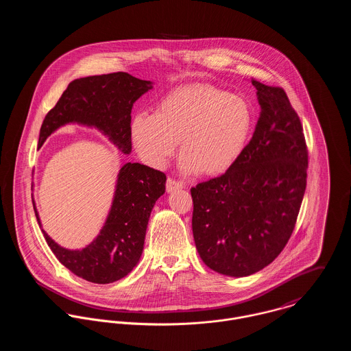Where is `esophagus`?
I'll return each instance as SVG.
<instances>
[{
    "label": "esophagus",
    "mask_w": 351,
    "mask_h": 351,
    "mask_svg": "<svg viewBox=\"0 0 351 351\" xmlns=\"http://www.w3.org/2000/svg\"><path fill=\"white\" fill-rule=\"evenodd\" d=\"M184 188V184L182 182H178V181H176V180H173V178H167V181H166V191L170 193V192H174V191H177V189H182Z\"/></svg>",
    "instance_id": "esophagus-1"
}]
</instances>
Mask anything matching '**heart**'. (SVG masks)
I'll use <instances>...</instances> for the list:
<instances>
[{
    "mask_svg": "<svg viewBox=\"0 0 351 351\" xmlns=\"http://www.w3.org/2000/svg\"><path fill=\"white\" fill-rule=\"evenodd\" d=\"M251 110L239 96L209 84H192L166 93L154 114L134 116L132 139L139 154L160 167L180 141L181 167L213 177L239 159L250 135Z\"/></svg>",
    "mask_w": 351,
    "mask_h": 351,
    "instance_id": "b5f03b06",
    "label": "heart"
}]
</instances>
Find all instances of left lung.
<instances>
[{
  "label": "left lung",
  "instance_id": "8db88e82",
  "mask_svg": "<svg viewBox=\"0 0 351 351\" xmlns=\"http://www.w3.org/2000/svg\"><path fill=\"white\" fill-rule=\"evenodd\" d=\"M261 114L249 145L224 174L191 189L202 262L231 277L271 263L287 246L306 186L308 150L285 90L251 81Z\"/></svg>",
  "mask_w": 351,
  "mask_h": 351
}]
</instances>
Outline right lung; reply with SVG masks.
I'll list each match as a JSON object with an SVG mask.
<instances>
[{
    "instance_id": "add662e5",
    "label": "right lung",
    "mask_w": 351,
    "mask_h": 351,
    "mask_svg": "<svg viewBox=\"0 0 351 351\" xmlns=\"http://www.w3.org/2000/svg\"><path fill=\"white\" fill-rule=\"evenodd\" d=\"M149 89L150 81L123 71L71 81L43 120L39 147L56 128L80 123L99 128L130 154L131 110ZM165 173L141 163H125L119 171L114 199L99 237L82 250H67L42 230L47 245L63 266L86 281L109 284L125 277L141 259L151 209L165 193ZM34 209L42 227L35 202Z\"/></svg>"
}]
</instances>
